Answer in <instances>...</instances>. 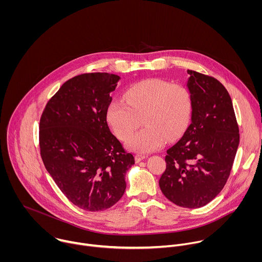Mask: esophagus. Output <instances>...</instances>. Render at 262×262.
<instances>
[{"mask_svg":"<svg viewBox=\"0 0 262 262\" xmlns=\"http://www.w3.org/2000/svg\"><path fill=\"white\" fill-rule=\"evenodd\" d=\"M145 158H146V157H145L144 155H136V156H135V160H136V162H137V163H139V162L143 161Z\"/></svg>","mask_w":262,"mask_h":262,"instance_id":"obj_1","label":"esophagus"}]
</instances>
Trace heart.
I'll return each mask as SVG.
<instances>
[{"label": "heart", "instance_id": "obj_1", "mask_svg": "<svg viewBox=\"0 0 262 262\" xmlns=\"http://www.w3.org/2000/svg\"><path fill=\"white\" fill-rule=\"evenodd\" d=\"M124 100H112L106 107V122L119 140H126L142 119L143 129L132 136L126 147L145 154L162 148L168 137L180 136L188 127L193 108L190 90L182 84L148 79L130 86Z\"/></svg>", "mask_w": 262, "mask_h": 262}]
</instances>
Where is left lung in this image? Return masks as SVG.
Segmentation results:
<instances>
[{
  "instance_id": "obj_1",
  "label": "left lung",
  "mask_w": 262,
  "mask_h": 262,
  "mask_svg": "<svg viewBox=\"0 0 262 262\" xmlns=\"http://www.w3.org/2000/svg\"><path fill=\"white\" fill-rule=\"evenodd\" d=\"M192 95L191 123L167 150L166 170L159 184L167 199L186 208H199L223 190L239 143L231 97L216 79L188 70Z\"/></svg>"
}]
</instances>
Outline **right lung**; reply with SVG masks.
Segmentation results:
<instances>
[{"label": "right lung", "mask_w": 262, "mask_h": 262, "mask_svg": "<svg viewBox=\"0 0 262 262\" xmlns=\"http://www.w3.org/2000/svg\"><path fill=\"white\" fill-rule=\"evenodd\" d=\"M116 74L84 73L65 82L48 101L39 122L40 156L65 197L88 211H100L123 196L132 154L111 133L106 107Z\"/></svg>", "instance_id": "1"}]
</instances>
